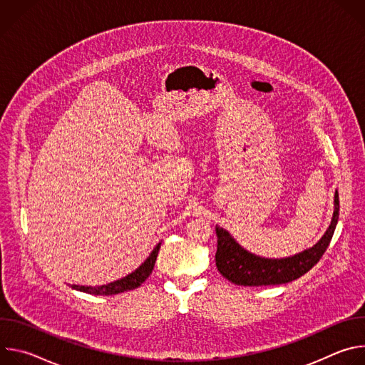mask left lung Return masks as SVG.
Masks as SVG:
<instances>
[{"instance_id":"left-lung-1","label":"left lung","mask_w":365,"mask_h":365,"mask_svg":"<svg viewBox=\"0 0 365 365\" xmlns=\"http://www.w3.org/2000/svg\"><path fill=\"white\" fill-rule=\"evenodd\" d=\"M334 217L324 237L314 245L299 254L286 258H264L244 250L232 235L215 227L218 247L215 263L218 272L231 283L238 286H270L293 282L314 267L327 251L339 217V196L335 192Z\"/></svg>"}]
</instances>
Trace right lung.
<instances>
[{"mask_svg":"<svg viewBox=\"0 0 365 365\" xmlns=\"http://www.w3.org/2000/svg\"><path fill=\"white\" fill-rule=\"evenodd\" d=\"M160 244H162V242H159L158 245H155L154 250H153V251L150 252V255L147 257L145 262H144L137 270H134L133 273H130L128 276H125V277H123V279H120V280H115V282H113V283L96 286V287L72 284V289L79 290V292H85V293H89V294H102V296L118 294V293H123V292H128V290L137 289V287L141 286L143 282L151 274L153 267H154V263H155V258H158V254H159V250H160Z\"/></svg>","mask_w":365,"mask_h":365,"instance_id":"1","label":"right lung"}]
</instances>
